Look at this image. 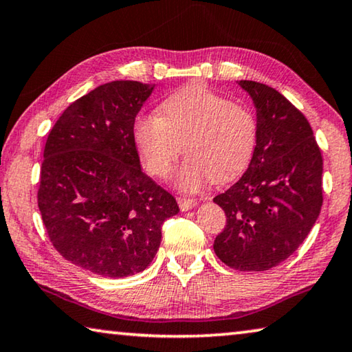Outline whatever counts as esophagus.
<instances>
[{
    "label": "esophagus",
    "mask_w": 352,
    "mask_h": 352,
    "mask_svg": "<svg viewBox=\"0 0 352 352\" xmlns=\"http://www.w3.org/2000/svg\"><path fill=\"white\" fill-rule=\"evenodd\" d=\"M197 205V200L196 199H186V197H178V206H180L182 211H188L194 208V206Z\"/></svg>",
    "instance_id": "esophagus-1"
}]
</instances>
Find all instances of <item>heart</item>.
<instances>
[{
    "label": "heart",
    "instance_id": "b5f03b06",
    "mask_svg": "<svg viewBox=\"0 0 352 352\" xmlns=\"http://www.w3.org/2000/svg\"><path fill=\"white\" fill-rule=\"evenodd\" d=\"M133 135L144 166L155 177L170 174L178 156L188 158L177 172L183 191H199L213 180L227 183L248 169L256 144V120L246 104L204 85L175 91L160 114L136 117Z\"/></svg>",
    "mask_w": 352,
    "mask_h": 352
}]
</instances>
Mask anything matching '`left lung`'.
Wrapping results in <instances>:
<instances>
[{"label": "left lung", "instance_id": "left-lung-1", "mask_svg": "<svg viewBox=\"0 0 352 352\" xmlns=\"http://www.w3.org/2000/svg\"><path fill=\"white\" fill-rule=\"evenodd\" d=\"M256 108L248 170L213 200L227 216L213 249L236 271H266L309 235L322 205V155L300 111L266 85L239 81Z\"/></svg>", "mask_w": 352, "mask_h": 352}]
</instances>
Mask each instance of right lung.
<instances>
[{"label": "right lung", "mask_w": 352, "mask_h": 352, "mask_svg": "<svg viewBox=\"0 0 352 352\" xmlns=\"http://www.w3.org/2000/svg\"><path fill=\"white\" fill-rule=\"evenodd\" d=\"M153 85L113 81L75 100L45 142L37 204L54 249L98 276L152 263L174 196L141 169L135 120Z\"/></svg>", "instance_id": "right-lung-1"}]
</instances>
